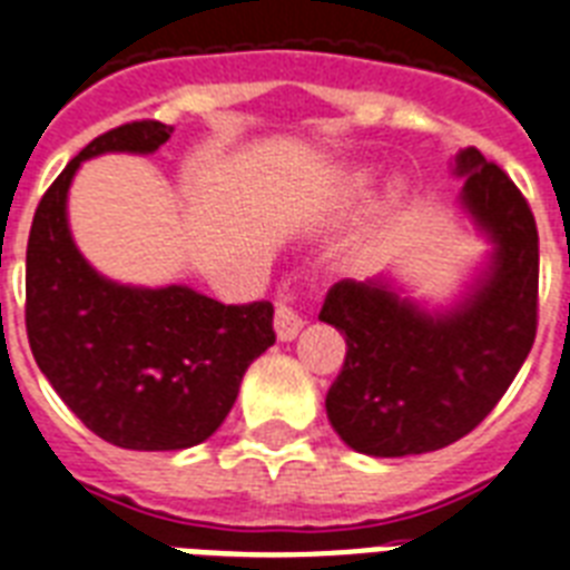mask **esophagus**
I'll list each match as a JSON object with an SVG mask.
<instances>
[{"instance_id":"esophagus-1","label":"esophagus","mask_w":570,"mask_h":570,"mask_svg":"<svg viewBox=\"0 0 570 570\" xmlns=\"http://www.w3.org/2000/svg\"><path fill=\"white\" fill-rule=\"evenodd\" d=\"M304 328V320H302V313L293 311L289 307V302L286 298H281L277 302V311H275V334L281 343H289V340L298 337V331Z\"/></svg>"}]
</instances>
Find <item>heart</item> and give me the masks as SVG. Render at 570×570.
<instances>
[{
  "label": "heart",
  "instance_id": "heart-1",
  "mask_svg": "<svg viewBox=\"0 0 570 570\" xmlns=\"http://www.w3.org/2000/svg\"><path fill=\"white\" fill-rule=\"evenodd\" d=\"M373 183H375V171L373 168H355V171H348L340 183V191H337V204L340 206H355L361 200L370 197L373 191Z\"/></svg>",
  "mask_w": 570,
  "mask_h": 570
}]
</instances>
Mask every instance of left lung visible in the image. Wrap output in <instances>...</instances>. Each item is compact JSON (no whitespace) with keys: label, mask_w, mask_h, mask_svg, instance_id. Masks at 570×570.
Segmentation results:
<instances>
[{"label":"left lung","mask_w":570,"mask_h":570,"mask_svg":"<svg viewBox=\"0 0 570 570\" xmlns=\"http://www.w3.org/2000/svg\"><path fill=\"white\" fill-rule=\"evenodd\" d=\"M452 174L491 250L452 304L416 302L393 275L340 281L320 320L346 337L325 411L346 446L373 459L423 455L473 432L530 355L539 325V230L503 168L476 147Z\"/></svg>","instance_id":"left-lung-1"}]
</instances>
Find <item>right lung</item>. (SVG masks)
I'll return each instance as SVG.
<instances>
[{
    "instance_id": "right-lung-1",
    "label": "right lung",
    "mask_w": 570,
    "mask_h": 570,
    "mask_svg": "<svg viewBox=\"0 0 570 570\" xmlns=\"http://www.w3.org/2000/svg\"><path fill=\"white\" fill-rule=\"evenodd\" d=\"M171 132L136 120L94 138L40 197L26 248L31 355L65 405L124 450L204 443L230 414L245 370L275 343L268 302L222 304L186 284H118L76 248L67 191L85 159L156 154Z\"/></svg>"
}]
</instances>
